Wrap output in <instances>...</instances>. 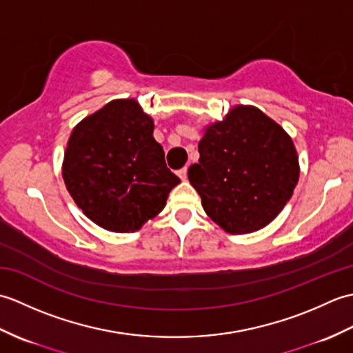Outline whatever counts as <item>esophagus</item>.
I'll return each instance as SVG.
<instances>
[{
    "mask_svg": "<svg viewBox=\"0 0 353 353\" xmlns=\"http://www.w3.org/2000/svg\"><path fill=\"white\" fill-rule=\"evenodd\" d=\"M177 174H179V177L182 179V181H186V177H188V167H183V168L179 170Z\"/></svg>",
    "mask_w": 353,
    "mask_h": 353,
    "instance_id": "1",
    "label": "esophagus"
}]
</instances>
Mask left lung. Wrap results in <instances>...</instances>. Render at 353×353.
Instances as JSON below:
<instances>
[{
  "label": "left lung",
  "mask_w": 353,
  "mask_h": 353,
  "mask_svg": "<svg viewBox=\"0 0 353 353\" xmlns=\"http://www.w3.org/2000/svg\"><path fill=\"white\" fill-rule=\"evenodd\" d=\"M188 170L205 212L229 234H250L274 220L299 181L294 144L264 112L236 106L209 125Z\"/></svg>",
  "instance_id": "1"
}]
</instances>
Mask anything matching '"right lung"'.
Listing matches in <instances>:
<instances>
[{
  "mask_svg": "<svg viewBox=\"0 0 353 353\" xmlns=\"http://www.w3.org/2000/svg\"><path fill=\"white\" fill-rule=\"evenodd\" d=\"M134 100H115L72 130L63 159L66 190L83 214L112 232H134L159 214L181 183Z\"/></svg>",
  "mask_w": 353,
  "mask_h": 353,
  "instance_id": "right-lung-1",
  "label": "right lung"
}]
</instances>
